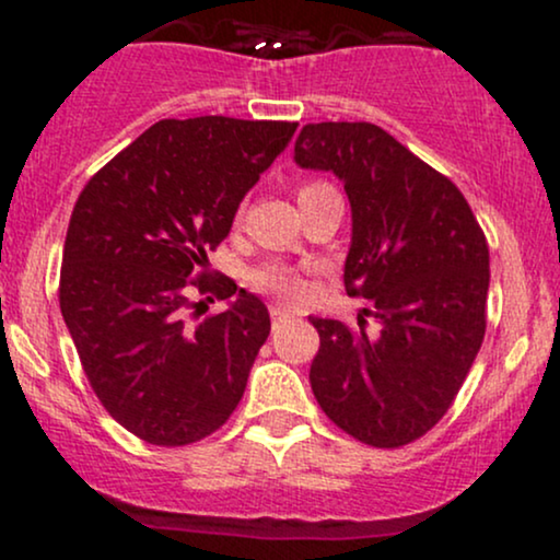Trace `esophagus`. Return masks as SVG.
Returning a JSON list of instances; mask_svg holds the SVG:
<instances>
[{
	"label": "esophagus",
	"mask_w": 560,
	"mask_h": 560,
	"mask_svg": "<svg viewBox=\"0 0 560 560\" xmlns=\"http://www.w3.org/2000/svg\"><path fill=\"white\" fill-rule=\"evenodd\" d=\"M292 316V311H289V307H284V305H271V318H273V324L276 320H284V318H289Z\"/></svg>",
	"instance_id": "obj_1"
}]
</instances>
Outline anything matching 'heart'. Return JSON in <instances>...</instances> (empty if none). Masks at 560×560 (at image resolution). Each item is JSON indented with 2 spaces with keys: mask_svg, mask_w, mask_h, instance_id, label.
I'll use <instances>...</instances> for the list:
<instances>
[{
  "mask_svg": "<svg viewBox=\"0 0 560 560\" xmlns=\"http://www.w3.org/2000/svg\"><path fill=\"white\" fill-rule=\"evenodd\" d=\"M326 195H334V186L331 184H326V182H305V184H300V189H298V202H300V208H302V205L313 202V199L326 197ZM255 284H258L260 289H266V292L281 294V298H289V294L298 292L300 279H298V273L292 271V268L271 266V268H266V271H262V273H258Z\"/></svg>",
  "mask_w": 560,
  "mask_h": 560,
  "instance_id": "heart-1",
  "label": "heart"
}]
</instances>
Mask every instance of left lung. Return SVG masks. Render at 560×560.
I'll use <instances>...</instances> for the list:
<instances>
[{"mask_svg": "<svg viewBox=\"0 0 560 560\" xmlns=\"http://www.w3.org/2000/svg\"><path fill=\"white\" fill-rule=\"evenodd\" d=\"M300 168L345 184L352 242L345 287L363 298L376 335L311 318L320 347L313 395L342 432L402 447L434 427L458 395L487 329L490 249L466 197L374 124H307Z\"/></svg>", "mask_w": 560, "mask_h": 560, "instance_id": "8db88e82", "label": "left lung"}]
</instances>
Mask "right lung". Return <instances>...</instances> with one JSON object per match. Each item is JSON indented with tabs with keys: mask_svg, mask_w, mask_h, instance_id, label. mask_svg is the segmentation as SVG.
I'll return each instance as SVG.
<instances>
[{
	"mask_svg": "<svg viewBox=\"0 0 560 560\" xmlns=\"http://www.w3.org/2000/svg\"><path fill=\"white\" fill-rule=\"evenodd\" d=\"M294 128L223 115L160 120L94 173L75 202L62 318L94 395L150 445L202 440L242 400L271 318L260 298L213 276L208 255ZM191 291L237 300L191 327Z\"/></svg>",
	"mask_w": 560,
	"mask_h": 560,
	"instance_id": "obj_1",
	"label": "right lung"
}]
</instances>
